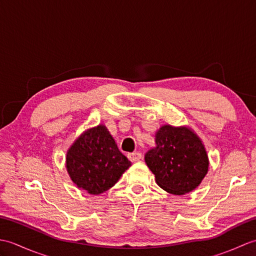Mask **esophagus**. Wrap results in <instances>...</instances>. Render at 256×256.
I'll list each match as a JSON object with an SVG mask.
<instances>
[{"mask_svg": "<svg viewBox=\"0 0 256 256\" xmlns=\"http://www.w3.org/2000/svg\"><path fill=\"white\" fill-rule=\"evenodd\" d=\"M128 157L131 162H138L140 158H142V154H140V152H134V153L128 154Z\"/></svg>", "mask_w": 256, "mask_h": 256, "instance_id": "1", "label": "esophagus"}]
</instances>
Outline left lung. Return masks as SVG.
Returning a JSON list of instances; mask_svg holds the SVG:
<instances>
[{
	"label": "left lung",
	"instance_id": "1",
	"mask_svg": "<svg viewBox=\"0 0 256 256\" xmlns=\"http://www.w3.org/2000/svg\"><path fill=\"white\" fill-rule=\"evenodd\" d=\"M155 144L146 152L145 162L157 184L176 196L197 188L208 172L209 158L194 130L164 124L155 133Z\"/></svg>",
	"mask_w": 256,
	"mask_h": 256
}]
</instances>
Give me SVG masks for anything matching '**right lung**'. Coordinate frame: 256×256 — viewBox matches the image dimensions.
<instances>
[{"instance_id":"right-lung-1","label":"right lung","mask_w":256,"mask_h":256,"mask_svg":"<svg viewBox=\"0 0 256 256\" xmlns=\"http://www.w3.org/2000/svg\"><path fill=\"white\" fill-rule=\"evenodd\" d=\"M131 166L106 125L86 130L67 150L66 168L72 182L90 194L113 187Z\"/></svg>"}]
</instances>
